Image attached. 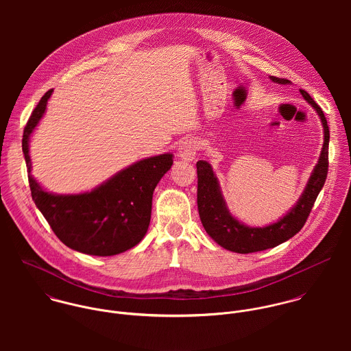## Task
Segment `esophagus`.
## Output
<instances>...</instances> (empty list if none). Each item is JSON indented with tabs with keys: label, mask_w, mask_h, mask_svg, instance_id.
<instances>
[{
	"label": "esophagus",
	"mask_w": 351,
	"mask_h": 351,
	"mask_svg": "<svg viewBox=\"0 0 351 351\" xmlns=\"http://www.w3.org/2000/svg\"><path fill=\"white\" fill-rule=\"evenodd\" d=\"M200 149V143L196 139H186L184 141L180 147H178V154L184 160H193L196 158V154Z\"/></svg>",
	"instance_id": "34e87169"
}]
</instances>
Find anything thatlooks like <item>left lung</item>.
I'll return each instance as SVG.
<instances>
[{
	"instance_id": "obj_1",
	"label": "left lung",
	"mask_w": 351,
	"mask_h": 351,
	"mask_svg": "<svg viewBox=\"0 0 351 351\" xmlns=\"http://www.w3.org/2000/svg\"><path fill=\"white\" fill-rule=\"evenodd\" d=\"M273 82L287 85L291 81L285 78L270 77ZM302 97L308 101L317 112L322 119L324 128V143L317 165L311 174V178L304 189V193L298 201L296 206L280 219L277 223L263 228L247 227L239 223L228 212L226 202L221 197L217 178L215 177L212 167L208 162H197V206L200 213L201 223L206 234L221 247L227 250L249 254L255 251L267 250L276 247L285 241L295 237L304 227L312 206L320 193L328 173V142L330 130L327 125L326 116L322 108L305 92L300 90Z\"/></svg>"
}]
</instances>
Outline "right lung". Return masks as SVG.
Wrapping results in <instances>:
<instances>
[{
  "label": "right lung",
  "mask_w": 351,
  "mask_h": 351,
  "mask_svg": "<svg viewBox=\"0 0 351 351\" xmlns=\"http://www.w3.org/2000/svg\"><path fill=\"white\" fill-rule=\"evenodd\" d=\"M51 93L52 89L32 110L23 135L32 200L59 241L73 250L109 256L132 249L147 232L152 193L171 167L173 155L162 154L139 160L89 193L59 196L43 191L31 176L28 142L43 117Z\"/></svg>",
  "instance_id": "1"
}]
</instances>
